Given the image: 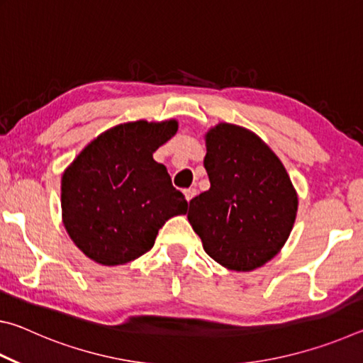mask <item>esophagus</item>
<instances>
[{
    "label": "esophagus",
    "mask_w": 363,
    "mask_h": 363,
    "mask_svg": "<svg viewBox=\"0 0 363 363\" xmlns=\"http://www.w3.org/2000/svg\"><path fill=\"white\" fill-rule=\"evenodd\" d=\"M184 195H186V200H187V201H190V200H192L194 196L196 195V189H194V187L186 189V190H184Z\"/></svg>",
    "instance_id": "esophagus-1"
}]
</instances>
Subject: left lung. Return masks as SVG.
Segmentation results:
<instances>
[{
  "mask_svg": "<svg viewBox=\"0 0 363 363\" xmlns=\"http://www.w3.org/2000/svg\"><path fill=\"white\" fill-rule=\"evenodd\" d=\"M211 187L190 200L187 219L208 256L248 272L272 259L290 237L298 195L279 157L255 133L219 123L206 133Z\"/></svg>",
  "mask_w": 363,
  "mask_h": 363,
  "instance_id": "1",
  "label": "left lung"
}]
</instances>
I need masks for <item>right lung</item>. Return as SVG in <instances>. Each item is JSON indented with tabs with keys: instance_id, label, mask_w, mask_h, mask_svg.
<instances>
[{
	"instance_id": "add662e5",
	"label": "right lung",
	"mask_w": 363,
	"mask_h": 363,
	"mask_svg": "<svg viewBox=\"0 0 363 363\" xmlns=\"http://www.w3.org/2000/svg\"><path fill=\"white\" fill-rule=\"evenodd\" d=\"M177 121L123 123L97 136L62 176V219L73 243L102 266L147 253L187 200L153 152L174 136Z\"/></svg>"
}]
</instances>
